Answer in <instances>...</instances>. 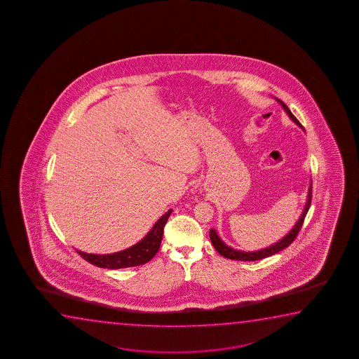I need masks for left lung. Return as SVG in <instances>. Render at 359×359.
<instances>
[{
    "label": "left lung",
    "mask_w": 359,
    "mask_h": 359,
    "mask_svg": "<svg viewBox=\"0 0 359 359\" xmlns=\"http://www.w3.org/2000/svg\"><path fill=\"white\" fill-rule=\"evenodd\" d=\"M276 100L282 105V108L285 109V113L288 114V116L292 118V121L297 123L299 128H303V126L300 125L299 121L297 120L294 115L290 113V110L288 109V107H287L282 100H280V99L276 98ZM311 185H313V184L310 182L309 191H308V198H306L304 210L302 212V216L299 217V219L297 221L294 226H293V228H292V229H290V231H288V233H287L282 239H280L277 243H275V244H272V245L267 246V248H264V249H260V250L256 251L236 250V249H233L231 246L226 245V243L222 241L221 238L218 236L217 231H215V229H211V231H210V238H211L212 244L215 246V249H216L222 256L226 257V259L241 261L261 260V259H265L267 256L275 255V254H277L278 251L283 250V249H285L287 246L290 245V244L294 241L295 238L298 236V233H299L300 228L303 226V222H304L305 216H306V213L309 211V207L310 205H311Z\"/></svg>",
    "instance_id": "obj_1"
}]
</instances>
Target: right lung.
Listing matches in <instances>:
<instances>
[{
	"instance_id": "right-lung-1",
	"label": "right lung",
	"mask_w": 359,
	"mask_h": 359,
	"mask_svg": "<svg viewBox=\"0 0 359 359\" xmlns=\"http://www.w3.org/2000/svg\"><path fill=\"white\" fill-rule=\"evenodd\" d=\"M172 210H169L164 213L153 226L152 229L148 231L142 241L137 244L125 249V250L107 254V255H98V254H87L83 251L76 250L84 260L88 261L92 265L98 266L102 269H125V267H133L146 264L153 259V256L157 254L159 246L162 243L163 231L167 223L168 218L170 216Z\"/></svg>"
}]
</instances>
